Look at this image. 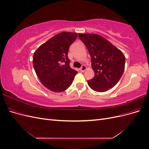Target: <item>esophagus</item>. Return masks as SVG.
<instances>
[{"label":"esophagus","instance_id":"esophagus-1","mask_svg":"<svg viewBox=\"0 0 149 149\" xmlns=\"http://www.w3.org/2000/svg\"><path fill=\"white\" fill-rule=\"evenodd\" d=\"M86 70V66L85 65H83L81 66V68H80V71L81 72H84Z\"/></svg>","mask_w":149,"mask_h":149}]
</instances>
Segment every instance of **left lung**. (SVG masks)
<instances>
[{
  "label": "left lung",
  "mask_w": 149,
  "mask_h": 149,
  "mask_svg": "<svg viewBox=\"0 0 149 149\" xmlns=\"http://www.w3.org/2000/svg\"><path fill=\"white\" fill-rule=\"evenodd\" d=\"M78 36L88 49L94 71V78L88 81L89 86L97 92H105L114 87L124 71L125 58L123 52L97 34Z\"/></svg>",
  "instance_id": "obj_1"
}]
</instances>
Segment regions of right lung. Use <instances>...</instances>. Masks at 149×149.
Returning a JSON list of instances; mask_svg holds the SVG:
<instances>
[{
  "instance_id": "add662e5",
  "label": "right lung",
  "mask_w": 149,
  "mask_h": 149,
  "mask_svg": "<svg viewBox=\"0 0 149 149\" xmlns=\"http://www.w3.org/2000/svg\"><path fill=\"white\" fill-rule=\"evenodd\" d=\"M78 37L77 33L63 31L40 45L33 54L35 73L42 84L55 93L65 91L78 72L70 66L68 53Z\"/></svg>"
}]
</instances>
